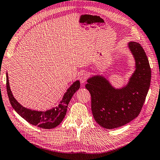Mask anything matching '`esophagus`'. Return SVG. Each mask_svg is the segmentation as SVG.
I'll return each instance as SVG.
<instances>
[{
    "label": "esophagus",
    "instance_id": "obj_1",
    "mask_svg": "<svg viewBox=\"0 0 160 160\" xmlns=\"http://www.w3.org/2000/svg\"><path fill=\"white\" fill-rule=\"evenodd\" d=\"M87 77H88V75H87V73L85 71H81L79 75V78L80 82L82 83H84L86 82V80L87 79Z\"/></svg>",
    "mask_w": 160,
    "mask_h": 160
}]
</instances>
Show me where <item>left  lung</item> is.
<instances>
[{
    "label": "left lung",
    "instance_id": "left-lung-1",
    "mask_svg": "<svg viewBox=\"0 0 160 160\" xmlns=\"http://www.w3.org/2000/svg\"><path fill=\"white\" fill-rule=\"evenodd\" d=\"M128 45L135 59L136 70L126 87L115 89L100 76L90 78L85 85L92 98L93 118L106 129L124 126L138 117L151 84V67L144 50L137 42Z\"/></svg>",
    "mask_w": 160,
    "mask_h": 160
}]
</instances>
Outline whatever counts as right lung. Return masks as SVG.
<instances>
[{"instance_id":"right-lung-1","label":"right lung","mask_w":160,"mask_h":160,"mask_svg":"<svg viewBox=\"0 0 160 160\" xmlns=\"http://www.w3.org/2000/svg\"><path fill=\"white\" fill-rule=\"evenodd\" d=\"M6 78L8 95L12 108L28 123L43 129H52L61 123L67 113L68 105L72 96L78 89H79L80 86L79 81L78 80L75 82L69 87V89H67L58 107L46 112H38L25 108L16 101L9 88L8 73L6 75Z\"/></svg>"}]
</instances>
